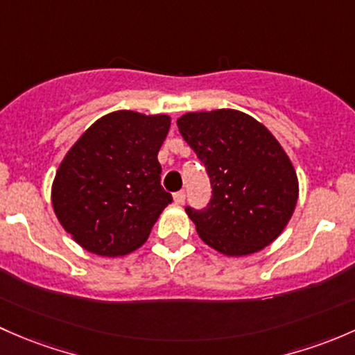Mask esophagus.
<instances>
[{"label":"esophagus","instance_id":"34e87169","mask_svg":"<svg viewBox=\"0 0 355 355\" xmlns=\"http://www.w3.org/2000/svg\"><path fill=\"white\" fill-rule=\"evenodd\" d=\"M184 200H186V193L182 191H178V193H174V202H176L178 205H182L184 203Z\"/></svg>","mask_w":355,"mask_h":355}]
</instances>
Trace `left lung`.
<instances>
[{"label": "left lung", "instance_id": "obj_1", "mask_svg": "<svg viewBox=\"0 0 355 355\" xmlns=\"http://www.w3.org/2000/svg\"><path fill=\"white\" fill-rule=\"evenodd\" d=\"M178 128L210 178L207 207H186L203 243L227 257H246L275 241L299 195L294 167L275 137L234 109L188 112Z\"/></svg>", "mask_w": 355, "mask_h": 355}]
</instances>
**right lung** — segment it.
<instances>
[{"instance_id":"1","label":"right lung","mask_w":355,"mask_h":355,"mask_svg":"<svg viewBox=\"0 0 355 355\" xmlns=\"http://www.w3.org/2000/svg\"><path fill=\"white\" fill-rule=\"evenodd\" d=\"M169 128L166 114L116 111L69 148L53 182V208L80 246L114 258L147 241L173 202L160 184L157 160Z\"/></svg>"}]
</instances>
